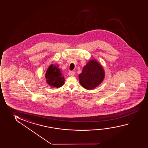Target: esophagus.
I'll list each match as a JSON object with an SVG mask.
<instances>
[{
  "instance_id": "34e87169",
  "label": "esophagus",
  "mask_w": 148,
  "mask_h": 148,
  "mask_svg": "<svg viewBox=\"0 0 148 148\" xmlns=\"http://www.w3.org/2000/svg\"><path fill=\"white\" fill-rule=\"evenodd\" d=\"M69 75L70 76H74L75 75V72L73 71H69Z\"/></svg>"
}]
</instances>
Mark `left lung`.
<instances>
[{"label":"left lung","instance_id":"obj_1","mask_svg":"<svg viewBox=\"0 0 148 148\" xmlns=\"http://www.w3.org/2000/svg\"><path fill=\"white\" fill-rule=\"evenodd\" d=\"M105 72L95 60L89 61L79 75V83L85 89L92 90L98 86L104 79Z\"/></svg>","mask_w":148,"mask_h":148}]
</instances>
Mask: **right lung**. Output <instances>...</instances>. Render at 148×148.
<instances>
[{"mask_svg": "<svg viewBox=\"0 0 148 148\" xmlns=\"http://www.w3.org/2000/svg\"><path fill=\"white\" fill-rule=\"evenodd\" d=\"M46 82L52 87L59 88L64 83V77L62 75L58 65L51 64L46 73Z\"/></svg>", "mask_w": 148, "mask_h": 148, "instance_id": "right-lung-1", "label": "right lung"}]
</instances>
